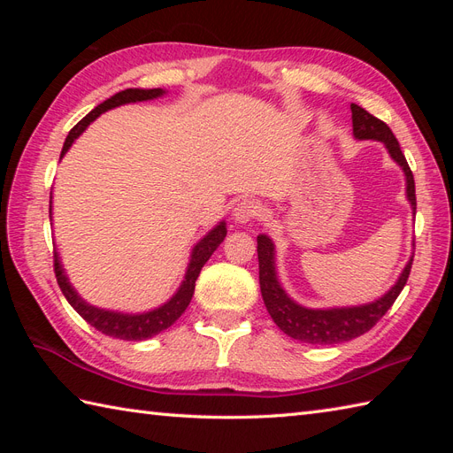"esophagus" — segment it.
<instances>
[{
    "label": "esophagus",
    "instance_id": "esophagus-1",
    "mask_svg": "<svg viewBox=\"0 0 453 453\" xmlns=\"http://www.w3.org/2000/svg\"><path fill=\"white\" fill-rule=\"evenodd\" d=\"M261 216V206L255 200H242L234 208V219L235 224H249V221Z\"/></svg>",
    "mask_w": 453,
    "mask_h": 453
}]
</instances>
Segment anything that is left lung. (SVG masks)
<instances>
[{
    "mask_svg": "<svg viewBox=\"0 0 453 453\" xmlns=\"http://www.w3.org/2000/svg\"><path fill=\"white\" fill-rule=\"evenodd\" d=\"M352 112V136L354 140H372L381 142L386 146L389 157L401 167L405 175V192L412 214L417 211L415 196V179L409 169V163L403 156L397 138L386 122L372 117L358 104H350ZM257 253H258V282H261V294L271 313L273 321L280 326V331L292 339L307 344H341L352 341L356 336L370 331L378 323L393 302L397 300L403 288L407 284L411 273L412 255L403 268L399 278L386 294L375 297L372 302L358 305H333V307H307L297 303L294 297L284 290L278 278L276 268V245L266 234L257 235Z\"/></svg>",
    "mask_w": 453,
    "mask_h": 453,
    "instance_id": "obj_1",
    "label": "left lung"
}]
</instances>
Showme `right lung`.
<instances>
[{"mask_svg": "<svg viewBox=\"0 0 453 453\" xmlns=\"http://www.w3.org/2000/svg\"><path fill=\"white\" fill-rule=\"evenodd\" d=\"M167 91L156 88V89H140V88H132V89H124L117 95H112L111 99L103 101L97 104L88 117H83L75 127L67 134V138L64 142V148L60 153V159L65 156L70 148L73 146V142L78 140L81 134L88 130L91 122L97 120L101 114L107 111H112L117 107H122V104H132V103H143V101H153V99H161L165 97ZM50 224H52V192H50ZM227 234V226L226 219L218 221V224L210 229L206 235H202L195 247L190 249L188 255V263H187V271L179 288L175 290L167 302H163L161 305L153 307V310L148 311H119V310H107V307H97L89 303L88 300H83L80 292L75 290L73 284L70 282V276L65 274V268L62 265L60 253L56 251L54 247V273H56V280L58 286H60L62 294L65 296V300L70 302V305L78 311L85 321L93 325L95 329L101 331L103 334L114 336V339H122V341H146L151 339V336L159 334L161 331L169 329V326L175 323L179 317L185 313L188 307L192 294H195V286H196V278L202 271V266L208 263V258L211 253L216 251L219 243L226 239Z\"/></svg>", "mask_w": 453, "mask_h": 453, "instance_id": "obj_1", "label": "right lung"}]
</instances>
